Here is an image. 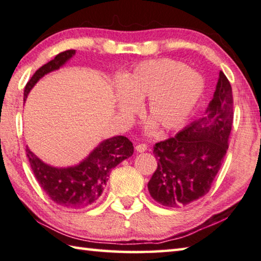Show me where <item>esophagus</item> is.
<instances>
[{"mask_svg":"<svg viewBox=\"0 0 261 261\" xmlns=\"http://www.w3.org/2000/svg\"><path fill=\"white\" fill-rule=\"evenodd\" d=\"M136 150L138 151V153H144V151L147 150V145L145 144H139L136 146Z\"/></svg>","mask_w":261,"mask_h":261,"instance_id":"34e87169","label":"esophagus"}]
</instances>
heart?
Instances as JSON below:
<instances>
[{"label": "heart", "instance_id": "1", "mask_svg": "<svg viewBox=\"0 0 261 261\" xmlns=\"http://www.w3.org/2000/svg\"><path fill=\"white\" fill-rule=\"evenodd\" d=\"M117 110L134 115L148 99L146 113L163 130L180 126L191 114L204 90V80L195 69L170 59L139 64L120 83Z\"/></svg>", "mask_w": 261, "mask_h": 261}]
</instances>
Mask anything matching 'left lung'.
Wrapping results in <instances>:
<instances>
[{
    "label": "left lung",
    "mask_w": 261,
    "mask_h": 261,
    "mask_svg": "<svg viewBox=\"0 0 261 261\" xmlns=\"http://www.w3.org/2000/svg\"><path fill=\"white\" fill-rule=\"evenodd\" d=\"M233 117V92L220 70L204 115L154 147L158 169L147 186L156 202L185 206L210 191L228 149Z\"/></svg>",
    "instance_id": "8db88e82"
}]
</instances>
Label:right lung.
<instances>
[{
    "label": "right lung",
    "instance_id": "right-lung-1",
    "mask_svg": "<svg viewBox=\"0 0 261 261\" xmlns=\"http://www.w3.org/2000/svg\"><path fill=\"white\" fill-rule=\"evenodd\" d=\"M75 50L57 55L33 75L23 90V101L34 85L75 56ZM134 154V145L124 136H114L99 143L77 164L54 167L42 161L26 147V155L40 186L52 201L67 209H83L96 203L105 189L113 169Z\"/></svg>",
    "mask_w": 261,
    "mask_h": 261
}]
</instances>
